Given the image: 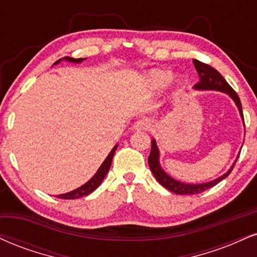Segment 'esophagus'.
Listing matches in <instances>:
<instances>
[{
    "instance_id": "esophagus-1",
    "label": "esophagus",
    "mask_w": 257,
    "mask_h": 257,
    "mask_svg": "<svg viewBox=\"0 0 257 257\" xmlns=\"http://www.w3.org/2000/svg\"><path fill=\"white\" fill-rule=\"evenodd\" d=\"M151 126V122L147 118H141L135 122L134 124V129L135 131H147L150 129Z\"/></svg>"
}]
</instances>
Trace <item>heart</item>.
<instances>
[{"instance_id":"heart-1","label":"heart","mask_w":257,"mask_h":257,"mask_svg":"<svg viewBox=\"0 0 257 257\" xmlns=\"http://www.w3.org/2000/svg\"><path fill=\"white\" fill-rule=\"evenodd\" d=\"M172 78V73L168 69H154L148 74V81L154 88H159L168 83Z\"/></svg>"}]
</instances>
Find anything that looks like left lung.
<instances>
[{"label":"left lung","mask_w":257,"mask_h":257,"mask_svg":"<svg viewBox=\"0 0 257 257\" xmlns=\"http://www.w3.org/2000/svg\"><path fill=\"white\" fill-rule=\"evenodd\" d=\"M193 63L194 66H195L197 74H199L200 76V81L194 86V88L215 89V91H220V92H225V93H227L234 100L238 110H239L240 116H242V118L244 120L240 99L238 97L236 92H234V89L226 82V80L222 78L221 74L219 73L217 69H214L213 67L208 66V64L203 63V62L201 61L193 60ZM234 164L226 174L222 175L221 177L214 179V181L207 182V183H202V184H187V183H182V182L176 181V179L170 177L168 174H165V171H163L159 165V151L154 140H152V147H151V153H150V157H148V165H150L151 171L153 172L154 177H156L157 181H158L164 188H166L168 190L172 191V193L178 194V195H195V194H200L207 189H211L212 187L217 185L219 182L222 181L224 178H226L227 176L231 174Z\"/></svg>","instance_id":"left-lung-1"}]
</instances>
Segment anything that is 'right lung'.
<instances>
[{"mask_svg": "<svg viewBox=\"0 0 257 257\" xmlns=\"http://www.w3.org/2000/svg\"><path fill=\"white\" fill-rule=\"evenodd\" d=\"M67 61L69 62H75V63H79V62H82L83 58H72V57H66ZM61 60L56 61V63H58ZM117 150V146H115L112 148V151L109 153V156L106 157V159L104 160V163L101 164V166L99 168V170L97 171L93 177H92L87 183H85L81 187L78 188V189L70 191V193L67 194H62V195H57L58 199H63V200H74V199H80V197H83L88 194H91L92 191H94L97 188L99 187V184L103 182V179L105 176H106L107 172H109V169L111 166V163H112V158H113V154H115Z\"/></svg>", "mask_w": 257, "mask_h": 257, "instance_id": "obj_1", "label": "right lung"}]
</instances>
